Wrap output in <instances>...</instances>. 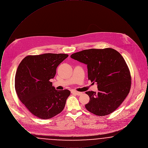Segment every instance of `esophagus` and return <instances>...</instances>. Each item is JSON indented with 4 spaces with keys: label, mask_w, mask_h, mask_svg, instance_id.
Masks as SVG:
<instances>
[{
    "label": "esophagus",
    "mask_w": 148,
    "mask_h": 148,
    "mask_svg": "<svg viewBox=\"0 0 148 148\" xmlns=\"http://www.w3.org/2000/svg\"><path fill=\"white\" fill-rule=\"evenodd\" d=\"M71 93L74 94H75V95H80L82 94V92H77V91H75V90L71 91Z\"/></svg>",
    "instance_id": "1"
}]
</instances>
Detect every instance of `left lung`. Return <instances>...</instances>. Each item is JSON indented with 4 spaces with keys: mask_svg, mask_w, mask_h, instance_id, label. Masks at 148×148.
Segmentation results:
<instances>
[{
    "mask_svg": "<svg viewBox=\"0 0 148 148\" xmlns=\"http://www.w3.org/2000/svg\"><path fill=\"white\" fill-rule=\"evenodd\" d=\"M71 57L87 65L88 79L98 85V92H85L90 98L85 108L98 116L113 113L126 98L131 88L130 73L123 57L110 48L84 50Z\"/></svg>",
    "mask_w": 148,
    "mask_h": 148,
    "instance_id": "left-lung-1",
    "label": "left lung"
}]
</instances>
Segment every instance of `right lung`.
Returning a JSON list of instances; mask_svg holds the SVG:
<instances>
[{"mask_svg": "<svg viewBox=\"0 0 148 148\" xmlns=\"http://www.w3.org/2000/svg\"><path fill=\"white\" fill-rule=\"evenodd\" d=\"M68 56L45 53L28 56L19 64L15 77V89L21 103L34 116L48 119L61 113L71 92L56 90L50 79L56 68Z\"/></svg>", "mask_w": 148, "mask_h": 148, "instance_id": "obj_1", "label": "right lung"}]
</instances>
